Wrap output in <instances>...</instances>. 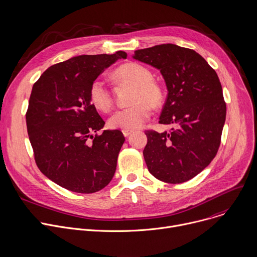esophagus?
<instances>
[{"label":"esophagus","instance_id":"esophagus-1","mask_svg":"<svg viewBox=\"0 0 257 257\" xmlns=\"http://www.w3.org/2000/svg\"><path fill=\"white\" fill-rule=\"evenodd\" d=\"M133 133H134V131H132V130H123V131H122V134H123L124 137L131 136Z\"/></svg>","mask_w":257,"mask_h":257}]
</instances>
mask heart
I'll list each match as a JSON object with an SVG mask.
<instances>
[{
  "instance_id": "heart-1",
  "label": "heart",
  "mask_w": 257,
  "mask_h": 257,
  "mask_svg": "<svg viewBox=\"0 0 257 257\" xmlns=\"http://www.w3.org/2000/svg\"><path fill=\"white\" fill-rule=\"evenodd\" d=\"M119 84L133 86L130 96V106L114 112L108 120L111 128L133 130L141 127L150 118L152 106L157 107L163 101V89L153 80L151 71L137 62H130L118 67L113 73ZM89 98L93 106L108 112L113 105V99L108 85L101 79L92 82Z\"/></svg>"
}]
</instances>
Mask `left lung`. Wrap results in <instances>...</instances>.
Listing matches in <instances>:
<instances>
[{"mask_svg": "<svg viewBox=\"0 0 257 257\" xmlns=\"http://www.w3.org/2000/svg\"><path fill=\"white\" fill-rule=\"evenodd\" d=\"M133 58L160 70L168 94L159 123L174 125L145 132L147 167L161 181L185 182L212 162L221 144L226 103L219 77L196 51L171 43L138 49Z\"/></svg>", "mask_w": 257, "mask_h": 257, "instance_id": "left-lung-1", "label": "left lung"}]
</instances>
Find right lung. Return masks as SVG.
Returning <instances> with one entry per match:
<instances>
[{"instance_id":"obj_1","label":"right lung","mask_w":257,"mask_h":257,"mask_svg":"<svg viewBox=\"0 0 257 257\" xmlns=\"http://www.w3.org/2000/svg\"><path fill=\"white\" fill-rule=\"evenodd\" d=\"M125 58L121 50L75 57L49 67L32 87L26 124L35 163L68 190L99 191L115 173L124 137L117 130L97 134L105 121L91 103L89 89L104 69Z\"/></svg>"}]
</instances>
